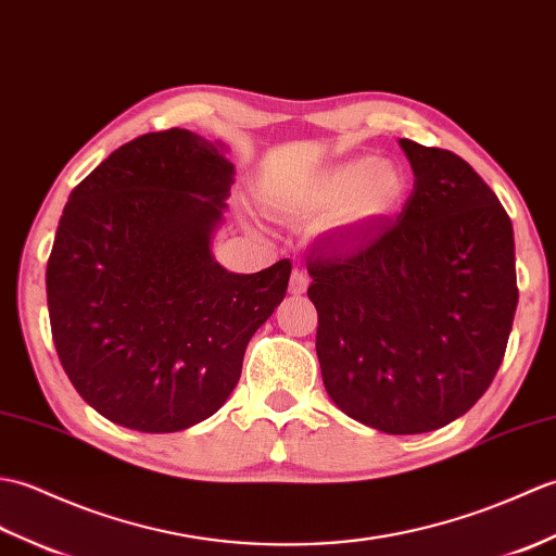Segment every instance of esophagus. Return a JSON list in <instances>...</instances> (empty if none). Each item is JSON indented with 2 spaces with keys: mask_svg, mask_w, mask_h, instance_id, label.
I'll use <instances>...</instances> for the list:
<instances>
[{
  "mask_svg": "<svg viewBox=\"0 0 556 556\" xmlns=\"http://www.w3.org/2000/svg\"><path fill=\"white\" fill-rule=\"evenodd\" d=\"M306 288H309V276H306V270L294 268L292 276H290V292L292 294H304Z\"/></svg>",
  "mask_w": 556,
  "mask_h": 556,
  "instance_id": "34e87169",
  "label": "esophagus"
}]
</instances>
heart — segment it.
<instances>
[{"label":"heart","mask_w":556,"mask_h":556,"mask_svg":"<svg viewBox=\"0 0 556 556\" xmlns=\"http://www.w3.org/2000/svg\"><path fill=\"white\" fill-rule=\"evenodd\" d=\"M409 182L388 159H348L286 188L264 190V200L292 216H326L330 232H359L390 218L402 206Z\"/></svg>","instance_id":"obj_1"}]
</instances>
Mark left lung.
Listing matches in <instances>:
<instances>
[{
    "instance_id": "8db88e82",
    "label": "left lung",
    "mask_w": 556,
    "mask_h": 556,
    "mask_svg": "<svg viewBox=\"0 0 556 556\" xmlns=\"http://www.w3.org/2000/svg\"><path fill=\"white\" fill-rule=\"evenodd\" d=\"M402 214L306 258L326 392L354 421L428 433L483 397L514 324L511 220L462 156L400 140Z\"/></svg>"
}]
</instances>
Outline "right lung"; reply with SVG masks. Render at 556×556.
<instances>
[{"label": "right lung", "instance_id": "obj_1", "mask_svg": "<svg viewBox=\"0 0 556 556\" xmlns=\"http://www.w3.org/2000/svg\"><path fill=\"white\" fill-rule=\"evenodd\" d=\"M224 142L170 128L118 147L71 192L47 264L54 348L109 421L176 433L236 390L292 264L230 274L212 242L236 166Z\"/></svg>", "mask_w": 556, "mask_h": 556}]
</instances>
